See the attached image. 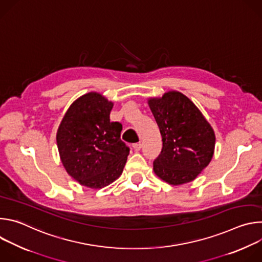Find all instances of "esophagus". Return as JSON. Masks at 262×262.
<instances>
[{
	"label": "esophagus",
	"mask_w": 262,
	"mask_h": 262,
	"mask_svg": "<svg viewBox=\"0 0 262 262\" xmlns=\"http://www.w3.org/2000/svg\"><path fill=\"white\" fill-rule=\"evenodd\" d=\"M141 148H142V144H141V143H136V144H134V149H135L136 151H140Z\"/></svg>",
	"instance_id": "obj_1"
}]
</instances>
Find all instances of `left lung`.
I'll return each mask as SVG.
<instances>
[{"instance_id":"8db88e82","label":"left lung","mask_w":262,"mask_h":262,"mask_svg":"<svg viewBox=\"0 0 262 262\" xmlns=\"http://www.w3.org/2000/svg\"><path fill=\"white\" fill-rule=\"evenodd\" d=\"M148 102L163 141L162 151L154 162L155 173L173 185L194 180L213 156V129L180 92L170 91Z\"/></svg>"}]
</instances>
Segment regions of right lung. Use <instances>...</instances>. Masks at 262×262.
<instances>
[{
	"mask_svg": "<svg viewBox=\"0 0 262 262\" xmlns=\"http://www.w3.org/2000/svg\"><path fill=\"white\" fill-rule=\"evenodd\" d=\"M113 102L96 92L74 101L58 128L57 145L67 173L82 185L101 189L122 173L129 147L120 139L122 124L111 122Z\"/></svg>",
	"mask_w": 262,
	"mask_h": 262,
	"instance_id": "add662e5",
	"label": "right lung"
}]
</instances>
